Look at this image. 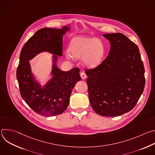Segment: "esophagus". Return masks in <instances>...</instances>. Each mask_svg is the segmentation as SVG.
I'll return each instance as SVG.
<instances>
[{"mask_svg":"<svg viewBox=\"0 0 155 155\" xmlns=\"http://www.w3.org/2000/svg\"><path fill=\"white\" fill-rule=\"evenodd\" d=\"M80 76H81V77L82 79H85V78L87 77L86 74H85L84 72H83V71L81 72V73H80Z\"/></svg>","mask_w":155,"mask_h":155,"instance_id":"34e87169","label":"esophagus"}]
</instances>
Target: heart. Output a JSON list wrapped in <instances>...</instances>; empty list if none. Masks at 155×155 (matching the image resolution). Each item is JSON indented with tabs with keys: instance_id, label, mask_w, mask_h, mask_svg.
<instances>
[{
	"instance_id": "obj_1",
	"label": "heart",
	"mask_w": 155,
	"mask_h": 155,
	"mask_svg": "<svg viewBox=\"0 0 155 155\" xmlns=\"http://www.w3.org/2000/svg\"><path fill=\"white\" fill-rule=\"evenodd\" d=\"M69 53H65L68 59L82 58L83 64L86 68L93 69L101 62L104 54V47L101 40L97 38L86 36H77L70 41Z\"/></svg>"
}]
</instances>
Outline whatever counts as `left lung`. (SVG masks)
<instances>
[{"instance_id": "left-lung-1", "label": "left lung", "mask_w": 155, "mask_h": 155, "mask_svg": "<svg viewBox=\"0 0 155 155\" xmlns=\"http://www.w3.org/2000/svg\"><path fill=\"white\" fill-rule=\"evenodd\" d=\"M110 43L107 57L85 71L91 105L104 117H118L133 108L143 93L145 69L136 44L121 33L105 34Z\"/></svg>"}]
</instances>
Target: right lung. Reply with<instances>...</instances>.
<instances>
[{"mask_svg": "<svg viewBox=\"0 0 155 155\" xmlns=\"http://www.w3.org/2000/svg\"><path fill=\"white\" fill-rule=\"evenodd\" d=\"M70 30L67 26L61 29H41L27 41L21 51L16 71L21 96L35 113L43 117L62 114L69 104L72 89L81 80L78 68L64 72L56 65L57 56H62L63 35ZM45 51L54 54L52 77L41 87L31 73L29 61Z\"/></svg>", "mask_w": 155, "mask_h": 155, "instance_id": "right-lung-1", "label": "right lung"}]
</instances>
